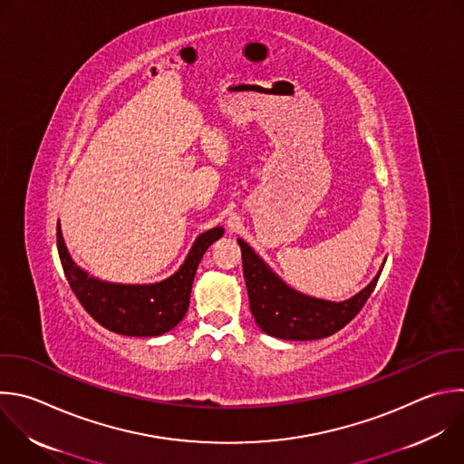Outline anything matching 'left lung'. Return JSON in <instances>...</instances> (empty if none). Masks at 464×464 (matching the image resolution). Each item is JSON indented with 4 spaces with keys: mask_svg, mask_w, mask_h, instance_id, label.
<instances>
[{
    "mask_svg": "<svg viewBox=\"0 0 464 464\" xmlns=\"http://www.w3.org/2000/svg\"><path fill=\"white\" fill-rule=\"evenodd\" d=\"M238 246L251 314L264 334L285 341H315L343 330L362 310L382 271L355 296L332 302L295 291L271 271L249 244L238 238Z\"/></svg>",
    "mask_w": 464,
    "mask_h": 464,
    "instance_id": "1",
    "label": "left lung"
}]
</instances>
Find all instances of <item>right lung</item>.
<instances>
[{
    "mask_svg": "<svg viewBox=\"0 0 464 464\" xmlns=\"http://www.w3.org/2000/svg\"><path fill=\"white\" fill-rule=\"evenodd\" d=\"M224 235L222 227L202 233L180 269L157 284H112L89 276L78 267L56 226V242L63 273L85 312L109 332L129 337H159L171 332L189 307L197 267L208 247Z\"/></svg>",
    "mask_w": 464,
    "mask_h": 464,
    "instance_id": "add662e5",
    "label": "right lung"
}]
</instances>
